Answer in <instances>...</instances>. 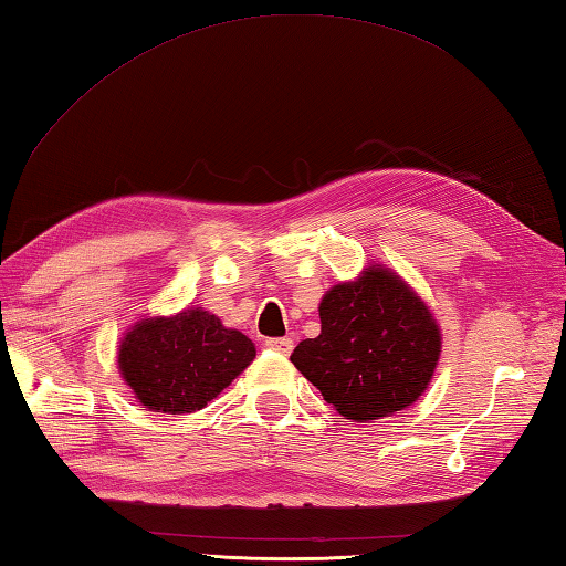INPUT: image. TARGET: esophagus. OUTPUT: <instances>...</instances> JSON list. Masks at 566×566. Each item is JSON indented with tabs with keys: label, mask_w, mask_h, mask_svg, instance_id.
<instances>
[{
	"label": "esophagus",
	"mask_w": 566,
	"mask_h": 566,
	"mask_svg": "<svg viewBox=\"0 0 566 566\" xmlns=\"http://www.w3.org/2000/svg\"><path fill=\"white\" fill-rule=\"evenodd\" d=\"M266 348L275 350V354H281V356H291L293 354V338H287V336H283V338H269Z\"/></svg>",
	"instance_id": "34e87169"
}]
</instances>
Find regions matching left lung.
I'll return each mask as SVG.
<instances>
[{
    "instance_id": "left-lung-1",
    "label": "left lung",
    "mask_w": 566,
    "mask_h": 566,
    "mask_svg": "<svg viewBox=\"0 0 566 566\" xmlns=\"http://www.w3.org/2000/svg\"><path fill=\"white\" fill-rule=\"evenodd\" d=\"M322 332L293 350V366L336 411L373 421L407 409L429 387L441 329L411 287L382 266L338 283L319 303Z\"/></svg>"
}]
</instances>
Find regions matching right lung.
<instances>
[{
	"instance_id": "obj_1",
	"label": "right lung",
	"mask_w": 566,
	"mask_h": 566,
	"mask_svg": "<svg viewBox=\"0 0 566 566\" xmlns=\"http://www.w3.org/2000/svg\"><path fill=\"white\" fill-rule=\"evenodd\" d=\"M254 356L249 336L191 307L137 322L123 336L118 368L145 409L191 413L216 399Z\"/></svg>"
}]
</instances>
